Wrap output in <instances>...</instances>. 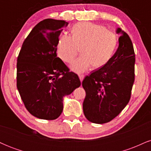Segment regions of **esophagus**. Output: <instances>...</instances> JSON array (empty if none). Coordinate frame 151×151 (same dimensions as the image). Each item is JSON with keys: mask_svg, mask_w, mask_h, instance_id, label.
Instances as JSON below:
<instances>
[{"mask_svg": "<svg viewBox=\"0 0 151 151\" xmlns=\"http://www.w3.org/2000/svg\"><path fill=\"white\" fill-rule=\"evenodd\" d=\"M79 79H80V81H82L83 79H84V74H79Z\"/></svg>", "mask_w": 151, "mask_h": 151, "instance_id": "34e87169", "label": "esophagus"}]
</instances>
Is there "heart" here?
<instances>
[{
	"label": "heart",
	"mask_w": 151,
	"mask_h": 151,
	"mask_svg": "<svg viewBox=\"0 0 151 151\" xmlns=\"http://www.w3.org/2000/svg\"><path fill=\"white\" fill-rule=\"evenodd\" d=\"M118 37L105 27L89 22H78L72 28V36L62 34L58 42V55L63 62L71 63L81 48V56L71 65L77 73L87 71L92 66L97 69L104 66L113 57Z\"/></svg>",
	"instance_id": "1"
}]
</instances>
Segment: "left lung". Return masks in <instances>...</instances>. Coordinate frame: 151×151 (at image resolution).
Listing matches in <instances>:
<instances>
[{
    "label": "left lung",
    "mask_w": 151,
    "mask_h": 151,
    "mask_svg": "<svg viewBox=\"0 0 151 151\" xmlns=\"http://www.w3.org/2000/svg\"><path fill=\"white\" fill-rule=\"evenodd\" d=\"M120 33L119 45L108 63L93 70L82 81L86 91L84 116L90 122L105 124L116 117L131 99L135 80V52L129 35Z\"/></svg>",
    "instance_id": "1"
}]
</instances>
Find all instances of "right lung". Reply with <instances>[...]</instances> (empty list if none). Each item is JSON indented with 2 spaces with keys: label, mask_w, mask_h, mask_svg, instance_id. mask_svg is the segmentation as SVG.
Masks as SVG:
<instances>
[{
  "label": "right lung",
  "mask_w": 151,
  "mask_h": 151,
  "mask_svg": "<svg viewBox=\"0 0 151 151\" xmlns=\"http://www.w3.org/2000/svg\"><path fill=\"white\" fill-rule=\"evenodd\" d=\"M68 25L48 18L33 27L17 60V88L25 108L34 116L54 120L63 110V97L81 85L77 74L57 57L59 36Z\"/></svg>",
  "instance_id": "obj_1"
}]
</instances>
